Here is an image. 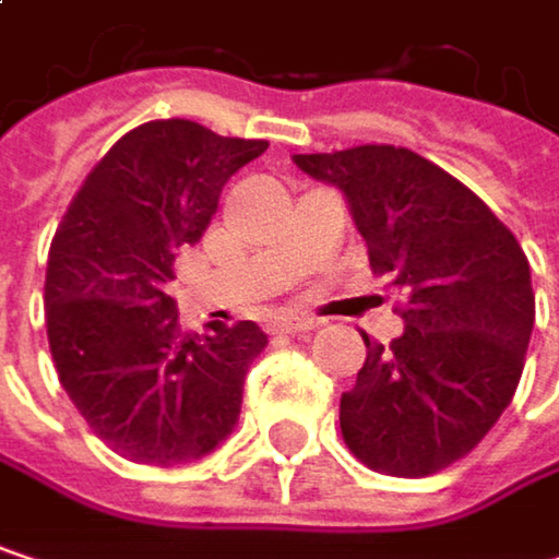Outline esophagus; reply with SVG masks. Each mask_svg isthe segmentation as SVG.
Masks as SVG:
<instances>
[{"label":"esophagus","mask_w":559,"mask_h":559,"mask_svg":"<svg viewBox=\"0 0 559 559\" xmlns=\"http://www.w3.org/2000/svg\"><path fill=\"white\" fill-rule=\"evenodd\" d=\"M320 326V320H313V317H297V313H284V317H275V323H272V330L275 333H307V330H317Z\"/></svg>","instance_id":"obj_1"}]
</instances>
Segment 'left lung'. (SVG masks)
Listing matches in <instances>:
<instances>
[{"mask_svg":"<svg viewBox=\"0 0 559 559\" xmlns=\"http://www.w3.org/2000/svg\"><path fill=\"white\" fill-rule=\"evenodd\" d=\"M336 187L401 297L404 333L369 343L340 397L349 450L389 476H430L463 460L511 404L534 330L531 265L502 219L456 177L394 145L294 155Z\"/></svg>","mask_w":559,"mask_h":559,"instance_id":"left-lung-1","label":"left lung"}]
</instances>
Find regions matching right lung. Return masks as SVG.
<instances>
[{
  "mask_svg": "<svg viewBox=\"0 0 559 559\" xmlns=\"http://www.w3.org/2000/svg\"><path fill=\"white\" fill-rule=\"evenodd\" d=\"M265 148L190 119L145 122L106 152L63 213L45 278L57 379L93 433L132 463H193L239 424L269 336L252 320L180 333L165 287L177 252L203 239L226 180Z\"/></svg>",
  "mask_w": 559,
  "mask_h": 559,
  "instance_id": "1",
  "label": "right lung"
}]
</instances>
